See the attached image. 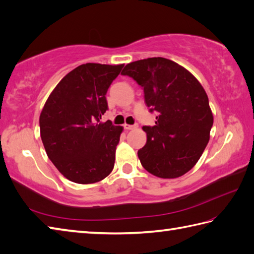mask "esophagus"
Returning a JSON list of instances; mask_svg holds the SVG:
<instances>
[{
    "label": "esophagus",
    "instance_id": "1",
    "mask_svg": "<svg viewBox=\"0 0 254 254\" xmlns=\"http://www.w3.org/2000/svg\"><path fill=\"white\" fill-rule=\"evenodd\" d=\"M124 128H125V130H132V129L138 128V125L137 124H134V125H128V124H125Z\"/></svg>",
    "mask_w": 254,
    "mask_h": 254
}]
</instances>
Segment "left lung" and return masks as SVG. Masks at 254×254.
Returning <instances> with one entry per match:
<instances>
[{"mask_svg": "<svg viewBox=\"0 0 254 254\" xmlns=\"http://www.w3.org/2000/svg\"><path fill=\"white\" fill-rule=\"evenodd\" d=\"M122 75L136 80L144 92L154 126H143L146 143L138 157L146 171L160 178H177L199 161L210 140L213 114L205 90L183 66L164 58L129 63Z\"/></svg>", "mask_w": 254, "mask_h": 254, "instance_id": "8db88e82", "label": "left lung"}]
</instances>
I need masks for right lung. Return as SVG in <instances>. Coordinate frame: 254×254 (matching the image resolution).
<instances>
[{
    "instance_id": "add662e5",
    "label": "right lung",
    "mask_w": 254,
    "mask_h": 254,
    "mask_svg": "<svg viewBox=\"0 0 254 254\" xmlns=\"http://www.w3.org/2000/svg\"><path fill=\"white\" fill-rule=\"evenodd\" d=\"M124 64L87 63L69 71L51 92L40 114V134L49 159L76 184L109 176L123 131L111 121L105 94Z\"/></svg>"
}]
</instances>
